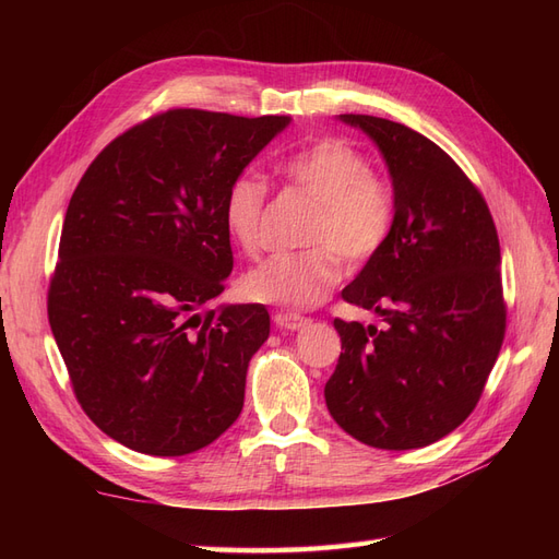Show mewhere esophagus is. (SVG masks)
I'll use <instances>...</instances> for the list:
<instances>
[{"mask_svg":"<svg viewBox=\"0 0 559 559\" xmlns=\"http://www.w3.org/2000/svg\"><path fill=\"white\" fill-rule=\"evenodd\" d=\"M308 321H310V319L300 317V314H296V312H277V314H275V324H277L280 329H284V331H298V329L306 326Z\"/></svg>","mask_w":559,"mask_h":559,"instance_id":"34e87169","label":"esophagus"}]
</instances>
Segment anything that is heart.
I'll use <instances>...</instances> for the list:
<instances>
[{
  "label": "heart",
  "instance_id": "b5f03b06",
  "mask_svg": "<svg viewBox=\"0 0 559 559\" xmlns=\"http://www.w3.org/2000/svg\"><path fill=\"white\" fill-rule=\"evenodd\" d=\"M280 177L292 189L317 202L302 251L275 253L249 270L245 292L261 302L286 308H312L343 277V259L368 261L384 247L394 228L396 195L392 183L370 170L361 148L341 138H321L277 163ZM267 181L259 173H242L224 198V224L247 253L261 247V224Z\"/></svg>",
  "mask_w": 559,
  "mask_h": 559
}]
</instances>
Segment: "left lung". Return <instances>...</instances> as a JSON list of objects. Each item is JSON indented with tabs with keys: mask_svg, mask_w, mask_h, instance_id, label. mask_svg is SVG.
<instances>
[{
	"mask_svg": "<svg viewBox=\"0 0 559 559\" xmlns=\"http://www.w3.org/2000/svg\"><path fill=\"white\" fill-rule=\"evenodd\" d=\"M376 142L396 195L384 247L343 289L382 329L335 319L331 417L380 450L425 448L473 413L506 331L492 214L445 151L386 118L341 114Z\"/></svg>",
	"mask_w": 559,
	"mask_h": 559,
	"instance_id": "obj_1",
	"label": "left lung"
}]
</instances>
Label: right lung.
<instances>
[{
	"instance_id": "add662e5",
	"label": "right lung",
	"mask_w": 559,
	"mask_h": 559,
	"mask_svg": "<svg viewBox=\"0 0 559 559\" xmlns=\"http://www.w3.org/2000/svg\"><path fill=\"white\" fill-rule=\"evenodd\" d=\"M289 123L170 109L105 146L76 186L48 324L83 413L134 452L191 454L242 413L270 314L198 310L233 270L228 186Z\"/></svg>"
}]
</instances>
